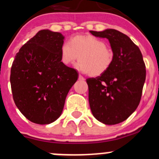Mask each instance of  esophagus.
<instances>
[{
  "instance_id": "esophagus-1",
  "label": "esophagus",
  "mask_w": 159,
  "mask_h": 159,
  "mask_svg": "<svg viewBox=\"0 0 159 159\" xmlns=\"http://www.w3.org/2000/svg\"><path fill=\"white\" fill-rule=\"evenodd\" d=\"M79 80H84L85 79H84V77H83V76H81V75H80V76H79Z\"/></svg>"
}]
</instances>
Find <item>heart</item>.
Listing matches in <instances>:
<instances>
[{"label":"heart","mask_w":159,"mask_h":159,"mask_svg":"<svg viewBox=\"0 0 159 159\" xmlns=\"http://www.w3.org/2000/svg\"><path fill=\"white\" fill-rule=\"evenodd\" d=\"M79 56L78 69L91 76L106 73L114 61V52L101 39L91 34H79L71 38L60 47V61L64 66L75 62Z\"/></svg>","instance_id":"1"}]
</instances>
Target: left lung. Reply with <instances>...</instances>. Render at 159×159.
<instances>
[{
	"label": "left lung",
	"instance_id": "8db88e82",
	"mask_svg": "<svg viewBox=\"0 0 159 159\" xmlns=\"http://www.w3.org/2000/svg\"><path fill=\"white\" fill-rule=\"evenodd\" d=\"M90 33L109 40L114 61L106 73L86 79L89 107L99 121L117 125L128 119L139 105L146 77L145 64L139 48L126 34L115 29Z\"/></svg>",
	"mask_w": 159,
	"mask_h": 159
}]
</instances>
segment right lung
<instances>
[{
	"label": "right lung",
	"mask_w": 159,
	"mask_h": 159,
	"mask_svg": "<svg viewBox=\"0 0 159 159\" xmlns=\"http://www.w3.org/2000/svg\"><path fill=\"white\" fill-rule=\"evenodd\" d=\"M61 33L41 30L22 45L11 69L15 105L30 121L48 125L60 117L77 70L60 61Z\"/></svg>",
	"instance_id": "1"
}]
</instances>
